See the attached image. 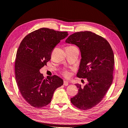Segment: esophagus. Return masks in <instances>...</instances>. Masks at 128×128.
Returning a JSON list of instances; mask_svg holds the SVG:
<instances>
[{"label": "esophagus", "mask_w": 128, "mask_h": 128, "mask_svg": "<svg viewBox=\"0 0 128 128\" xmlns=\"http://www.w3.org/2000/svg\"><path fill=\"white\" fill-rule=\"evenodd\" d=\"M68 84H69L68 82L67 81H66V80H64V85L65 86H67Z\"/></svg>", "instance_id": "1"}]
</instances>
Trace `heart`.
<instances>
[{
  "mask_svg": "<svg viewBox=\"0 0 128 128\" xmlns=\"http://www.w3.org/2000/svg\"><path fill=\"white\" fill-rule=\"evenodd\" d=\"M64 74V76H68V75H69V74H68V72H67V71H65Z\"/></svg>",
  "mask_w": 128,
  "mask_h": 128,
  "instance_id": "obj_1",
  "label": "heart"
}]
</instances>
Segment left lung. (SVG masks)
<instances>
[{
  "label": "left lung",
  "instance_id": "8db88e82",
  "mask_svg": "<svg viewBox=\"0 0 128 128\" xmlns=\"http://www.w3.org/2000/svg\"><path fill=\"white\" fill-rule=\"evenodd\" d=\"M66 42L79 48L81 59L76 76L88 81L84 87L75 84L78 92L71 102L80 109H91L102 100L112 83L114 52L106 40L91 32H75Z\"/></svg>",
  "mask_w": 128,
  "mask_h": 128
}]
</instances>
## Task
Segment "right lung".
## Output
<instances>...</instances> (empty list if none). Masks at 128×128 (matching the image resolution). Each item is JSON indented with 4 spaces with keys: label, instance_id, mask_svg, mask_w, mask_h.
<instances>
[{
    "label": "right lung",
    "instance_id": "obj_1",
    "mask_svg": "<svg viewBox=\"0 0 128 128\" xmlns=\"http://www.w3.org/2000/svg\"><path fill=\"white\" fill-rule=\"evenodd\" d=\"M67 32L42 28L30 33L20 44L15 60V77L20 94L34 108L50 103L56 89L63 80L54 75L44 78L39 70L51 59V54Z\"/></svg>",
    "mask_w": 128,
    "mask_h": 128
}]
</instances>
